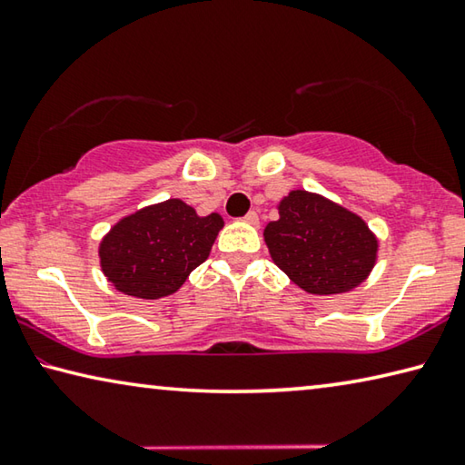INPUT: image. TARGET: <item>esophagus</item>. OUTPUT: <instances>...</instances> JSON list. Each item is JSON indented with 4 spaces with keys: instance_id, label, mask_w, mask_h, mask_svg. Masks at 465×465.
I'll return each mask as SVG.
<instances>
[{
    "instance_id": "34e87169",
    "label": "esophagus",
    "mask_w": 465,
    "mask_h": 465,
    "mask_svg": "<svg viewBox=\"0 0 465 465\" xmlns=\"http://www.w3.org/2000/svg\"><path fill=\"white\" fill-rule=\"evenodd\" d=\"M243 222L250 223V225H258V213H256V211H250V213L243 217Z\"/></svg>"
}]
</instances>
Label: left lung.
I'll list each match as a JSON object with an SVG mask.
<instances>
[{
	"label": "left lung",
	"instance_id": "1",
	"mask_svg": "<svg viewBox=\"0 0 465 465\" xmlns=\"http://www.w3.org/2000/svg\"><path fill=\"white\" fill-rule=\"evenodd\" d=\"M264 242L274 264L312 295L352 291L377 261V238L363 219L308 191H291L279 203Z\"/></svg>",
	"mask_w": 465,
	"mask_h": 465
}]
</instances>
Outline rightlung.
I'll return each mask as SVG.
<instances>
[{
  "mask_svg": "<svg viewBox=\"0 0 465 465\" xmlns=\"http://www.w3.org/2000/svg\"><path fill=\"white\" fill-rule=\"evenodd\" d=\"M222 227V215L199 217L180 199L149 204L123 217L100 242L102 272L124 295H172L207 261Z\"/></svg>",
  "mask_w": 465,
  "mask_h": 465,
  "instance_id": "right-lung-1",
  "label": "right lung"
}]
</instances>
